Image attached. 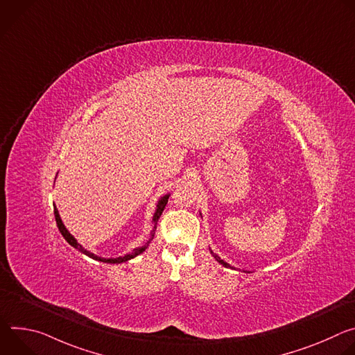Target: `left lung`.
<instances>
[{
  "label": "left lung",
  "mask_w": 355,
  "mask_h": 355,
  "mask_svg": "<svg viewBox=\"0 0 355 355\" xmlns=\"http://www.w3.org/2000/svg\"><path fill=\"white\" fill-rule=\"evenodd\" d=\"M199 215H200V218H202V214H200V212H199ZM209 251H211V254L214 256V259H215L218 263H220L223 267H226V268H234V267H232L230 264H227L226 261H223V260H222V259H220L218 254H215V252H214L211 248H209ZM243 271H244V270H243ZM244 272H248V271H244Z\"/></svg>",
  "instance_id": "obj_1"
}]
</instances>
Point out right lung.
I'll return each instance as SVG.
<instances>
[{
  "mask_svg": "<svg viewBox=\"0 0 355 355\" xmlns=\"http://www.w3.org/2000/svg\"><path fill=\"white\" fill-rule=\"evenodd\" d=\"M168 198H170V193H166V195H163L159 200H157V204H156V211H155V214H153V219H151V223H153V229H151V232H150V237H148V240L146 241V244H143V245H140V247H136V248H133L132 250V252H128V254H125V256H121V257H114V259H105V257H99V256H95L94 252H89L87 248H84L78 241H77V239L67 230V227L64 226V223H63V220H62V218H60V214H59V211H58V208H56V205H55V218H56V223H58V227H59V230H60V233H62V236L66 239V241L70 244V245H73L76 250H78L80 252H83V254H85V256H88L89 259H92V260H96V261H101V263H108V264H121V263H125V261H129V260H132V259H135L136 256H139V254H141V252L148 247V244H150V241L155 239V233H156V226H157V222H159V219H160V216H162V214H163V211H164V208H166V205H167V202H168Z\"/></svg>",
  "mask_w": 355,
  "mask_h": 355,
  "instance_id": "obj_1",
  "label": "right lung"
}]
</instances>
